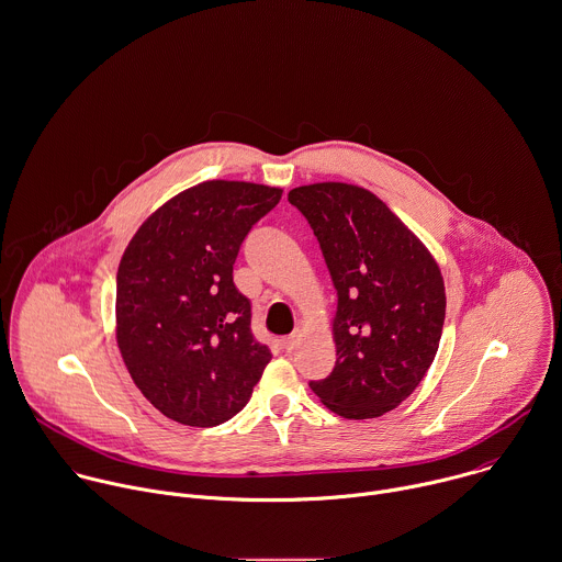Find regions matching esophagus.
Wrapping results in <instances>:
<instances>
[{
    "label": "esophagus",
    "mask_w": 562,
    "mask_h": 562,
    "mask_svg": "<svg viewBox=\"0 0 562 562\" xmlns=\"http://www.w3.org/2000/svg\"><path fill=\"white\" fill-rule=\"evenodd\" d=\"M299 340H301V334H292V336H288V338H283V349H288V351H292L296 345H299Z\"/></svg>",
    "instance_id": "34e87169"
}]
</instances>
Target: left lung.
<instances>
[{
	"label": "left lung",
	"instance_id": "left-lung-1",
	"mask_svg": "<svg viewBox=\"0 0 562 562\" xmlns=\"http://www.w3.org/2000/svg\"><path fill=\"white\" fill-rule=\"evenodd\" d=\"M310 222L338 290L336 367L310 381L345 418H374L407 398L431 367L445 323L438 263L369 189L316 183L288 193Z\"/></svg>",
	"mask_w": 562,
	"mask_h": 562
}]
</instances>
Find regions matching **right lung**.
Segmentation results:
<instances>
[{"instance_id":"right-lung-1","label":"right lung","mask_w":562,"mask_h":562,"mask_svg":"<svg viewBox=\"0 0 562 562\" xmlns=\"http://www.w3.org/2000/svg\"><path fill=\"white\" fill-rule=\"evenodd\" d=\"M281 189L206 181L155 211L117 270V345L144 396L168 418L215 427L250 398L272 353L250 331L233 263Z\"/></svg>"}]
</instances>
